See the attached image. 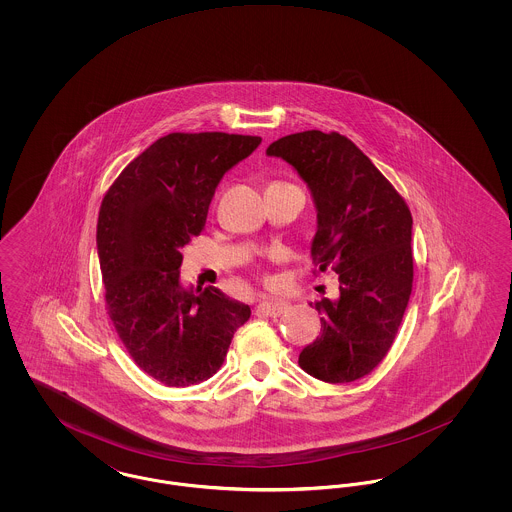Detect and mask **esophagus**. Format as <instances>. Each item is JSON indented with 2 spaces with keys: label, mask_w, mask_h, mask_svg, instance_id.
I'll use <instances>...</instances> for the list:
<instances>
[{
  "label": "esophagus",
  "mask_w": 512,
  "mask_h": 512,
  "mask_svg": "<svg viewBox=\"0 0 512 512\" xmlns=\"http://www.w3.org/2000/svg\"><path fill=\"white\" fill-rule=\"evenodd\" d=\"M288 309L286 301H272V299H263L257 305V313L259 315H267V317H278Z\"/></svg>",
  "instance_id": "34e87169"
}]
</instances>
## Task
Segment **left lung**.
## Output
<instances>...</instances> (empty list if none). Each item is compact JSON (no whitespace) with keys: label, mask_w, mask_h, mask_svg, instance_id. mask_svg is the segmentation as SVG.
Listing matches in <instances>:
<instances>
[{"label":"left lung","mask_w":512,"mask_h":512,"mask_svg":"<svg viewBox=\"0 0 512 512\" xmlns=\"http://www.w3.org/2000/svg\"><path fill=\"white\" fill-rule=\"evenodd\" d=\"M317 205L315 272L334 270L338 299L315 303L320 336L299 366L328 384L365 378L388 355L413 292V217L365 153L338 132L305 130L272 142Z\"/></svg>","instance_id":"8db88e82"}]
</instances>
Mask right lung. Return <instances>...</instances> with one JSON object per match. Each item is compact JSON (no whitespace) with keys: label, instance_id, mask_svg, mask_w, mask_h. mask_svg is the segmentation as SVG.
I'll list each match as a JSON object with an SVG mask.
<instances>
[{"label":"right lung","instance_id":"right-lung-1","mask_svg":"<svg viewBox=\"0 0 512 512\" xmlns=\"http://www.w3.org/2000/svg\"><path fill=\"white\" fill-rule=\"evenodd\" d=\"M259 144V136L172 132L128 163L101 201L107 313L132 361L167 388L209 380L251 317L249 305L219 288H182L178 268L220 178Z\"/></svg>","mask_w":512,"mask_h":512}]
</instances>
